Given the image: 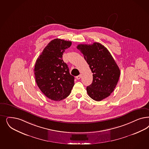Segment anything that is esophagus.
I'll list each match as a JSON object with an SVG mask.
<instances>
[{
  "instance_id": "1",
  "label": "esophagus",
  "mask_w": 149,
  "mask_h": 149,
  "mask_svg": "<svg viewBox=\"0 0 149 149\" xmlns=\"http://www.w3.org/2000/svg\"><path fill=\"white\" fill-rule=\"evenodd\" d=\"M81 78V74H79V75H78V76H77L76 77V78L77 79H79Z\"/></svg>"
}]
</instances>
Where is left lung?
Listing matches in <instances>:
<instances>
[{
    "label": "left lung",
    "mask_w": 149,
    "mask_h": 149,
    "mask_svg": "<svg viewBox=\"0 0 149 149\" xmlns=\"http://www.w3.org/2000/svg\"><path fill=\"white\" fill-rule=\"evenodd\" d=\"M77 48L93 73V82L86 87L87 93L92 99L101 101L114 91L120 76V68L107 48L99 43L79 44Z\"/></svg>",
    "instance_id": "1"
}]
</instances>
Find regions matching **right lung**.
<instances>
[{
	"instance_id": "1",
	"label": "right lung",
	"mask_w": 149,
	"mask_h": 149,
	"mask_svg": "<svg viewBox=\"0 0 149 149\" xmlns=\"http://www.w3.org/2000/svg\"><path fill=\"white\" fill-rule=\"evenodd\" d=\"M71 44V42L61 39L52 40L36 62L34 72L37 84L45 96L54 101L67 97L74 84V78L62 58L63 53Z\"/></svg>"
}]
</instances>
